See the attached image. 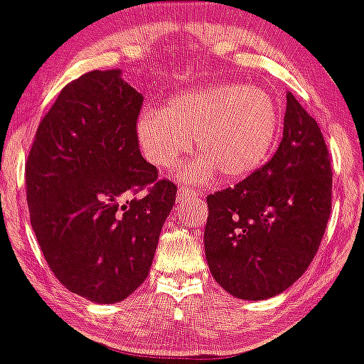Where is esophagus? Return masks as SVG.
Wrapping results in <instances>:
<instances>
[{"label": "esophagus", "instance_id": "esophagus-1", "mask_svg": "<svg viewBox=\"0 0 364 364\" xmlns=\"http://www.w3.org/2000/svg\"><path fill=\"white\" fill-rule=\"evenodd\" d=\"M196 195H202V191L193 190V188H190V186H179L178 188V202H186L188 198H191V196H196Z\"/></svg>", "mask_w": 364, "mask_h": 364}]
</instances>
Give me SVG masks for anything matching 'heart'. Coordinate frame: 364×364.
I'll return each mask as SVG.
<instances>
[{"mask_svg":"<svg viewBox=\"0 0 364 364\" xmlns=\"http://www.w3.org/2000/svg\"><path fill=\"white\" fill-rule=\"evenodd\" d=\"M281 112L260 87L215 85L178 95L162 111L147 109L136 121V140L157 169L171 171L190 152L202 156L181 176L208 181L220 173L228 181L252 176L267 162L277 141Z\"/></svg>","mask_w":364,"mask_h":364,"instance_id":"b5f03b06","label":"heart"}]
</instances>
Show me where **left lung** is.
Returning <instances> with one entry per match:
<instances>
[{"label":"left lung","instance_id":"8db88e82","mask_svg":"<svg viewBox=\"0 0 364 364\" xmlns=\"http://www.w3.org/2000/svg\"><path fill=\"white\" fill-rule=\"evenodd\" d=\"M277 152L252 176L207 196L208 269L240 299L272 298L315 258L332 208V166L316 121L287 92Z\"/></svg>","mask_w":364,"mask_h":364}]
</instances>
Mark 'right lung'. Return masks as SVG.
I'll return each mask as SVG.
<instances>
[{
	"mask_svg": "<svg viewBox=\"0 0 364 364\" xmlns=\"http://www.w3.org/2000/svg\"><path fill=\"white\" fill-rule=\"evenodd\" d=\"M144 95L119 70L70 82L37 127L25 162L31 224L68 291L118 303L147 279L178 188L141 157Z\"/></svg>",
	"mask_w": 364,
	"mask_h": 364,
	"instance_id": "add662e5",
	"label": "right lung"
}]
</instances>
